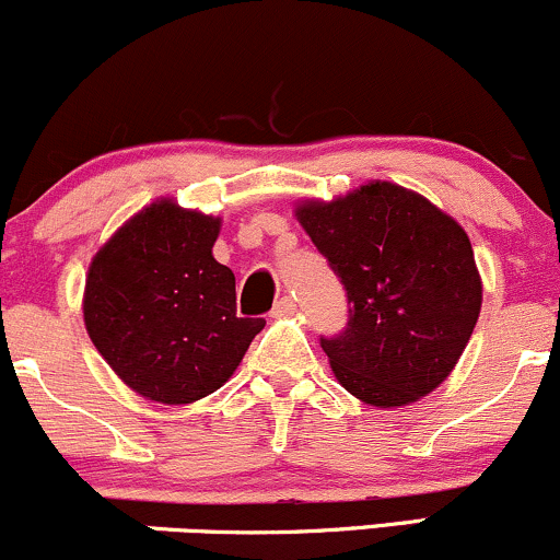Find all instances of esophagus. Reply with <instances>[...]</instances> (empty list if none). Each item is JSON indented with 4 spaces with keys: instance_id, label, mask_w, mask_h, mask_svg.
<instances>
[{
    "instance_id": "esophagus-1",
    "label": "esophagus",
    "mask_w": 560,
    "mask_h": 560,
    "mask_svg": "<svg viewBox=\"0 0 560 560\" xmlns=\"http://www.w3.org/2000/svg\"><path fill=\"white\" fill-rule=\"evenodd\" d=\"M293 312H296V301H293L291 296H282L278 304H275V310H272L275 317H291Z\"/></svg>"
}]
</instances>
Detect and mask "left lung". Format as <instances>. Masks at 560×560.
Returning a JSON list of instances; mask_svg holds the SVG:
<instances>
[{
  "mask_svg": "<svg viewBox=\"0 0 560 560\" xmlns=\"http://www.w3.org/2000/svg\"><path fill=\"white\" fill-rule=\"evenodd\" d=\"M296 219L341 278L347 328L319 338L338 383L373 407H401L452 373L481 312L466 230L394 182L304 200Z\"/></svg>",
  "mask_w": 560,
  "mask_h": 560,
  "instance_id": "8db88e82",
  "label": "left lung"
}]
</instances>
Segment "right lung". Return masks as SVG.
I'll use <instances>...</instances> for the list:
<instances>
[{"instance_id":"1","label":"right lung","mask_w":560,"mask_h":560,"mask_svg":"<svg viewBox=\"0 0 560 560\" xmlns=\"http://www.w3.org/2000/svg\"><path fill=\"white\" fill-rule=\"evenodd\" d=\"M217 217L155 200L94 254L84 325L129 388L190 405L224 386L261 317H237L235 275L213 259Z\"/></svg>"}]
</instances>
